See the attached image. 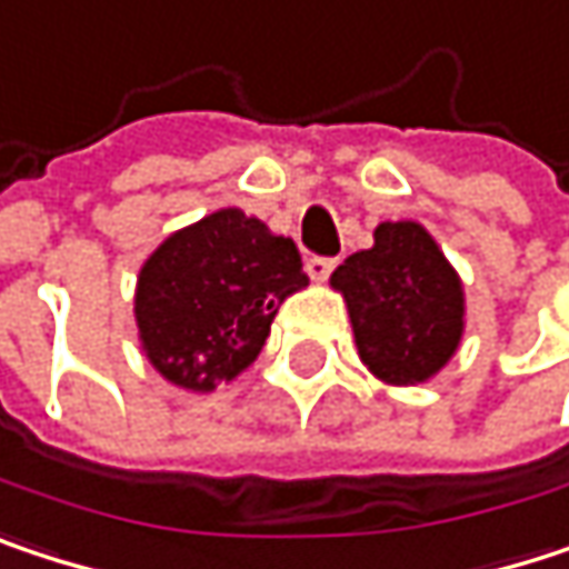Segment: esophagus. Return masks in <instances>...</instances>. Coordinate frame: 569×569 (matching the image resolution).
Wrapping results in <instances>:
<instances>
[{
    "label": "esophagus",
    "instance_id": "34e87169",
    "mask_svg": "<svg viewBox=\"0 0 569 569\" xmlns=\"http://www.w3.org/2000/svg\"><path fill=\"white\" fill-rule=\"evenodd\" d=\"M333 258H320V254H311L308 261H305V268H308V274H311V281H327L330 278V271H333Z\"/></svg>",
    "mask_w": 569,
    "mask_h": 569
}]
</instances>
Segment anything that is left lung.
<instances>
[{
    "instance_id": "left-lung-1",
    "label": "left lung",
    "mask_w": 569,
    "mask_h": 569,
    "mask_svg": "<svg viewBox=\"0 0 569 569\" xmlns=\"http://www.w3.org/2000/svg\"><path fill=\"white\" fill-rule=\"evenodd\" d=\"M343 295L357 353L387 387L432 380L462 347L465 284L426 226L380 222L373 246L330 274Z\"/></svg>"
}]
</instances>
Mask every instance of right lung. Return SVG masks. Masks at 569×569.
Here are the masks:
<instances>
[{
    "mask_svg": "<svg viewBox=\"0 0 569 569\" xmlns=\"http://www.w3.org/2000/svg\"><path fill=\"white\" fill-rule=\"evenodd\" d=\"M301 288L295 242L229 206L177 229L140 264L137 337L167 383L212 392L258 360L278 308Z\"/></svg>",
    "mask_w": 569,
    "mask_h": 569,
    "instance_id": "add662e5",
    "label": "right lung"
}]
</instances>
